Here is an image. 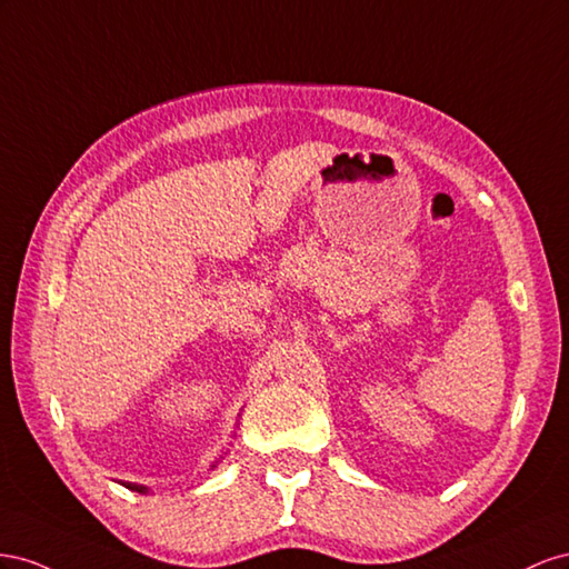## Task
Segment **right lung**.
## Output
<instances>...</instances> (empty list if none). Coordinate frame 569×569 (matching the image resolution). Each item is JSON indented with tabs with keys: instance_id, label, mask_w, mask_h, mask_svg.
Returning <instances> with one entry per match:
<instances>
[{
	"instance_id": "1",
	"label": "right lung",
	"mask_w": 569,
	"mask_h": 569,
	"mask_svg": "<svg viewBox=\"0 0 569 569\" xmlns=\"http://www.w3.org/2000/svg\"><path fill=\"white\" fill-rule=\"evenodd\" d=\"M219 465V460L212 465V469ZM126 486V489H131V491H136V493H150V489H148V486H142V483H131V481H126L123 483Z\"/></svg>"
}]
</instances>
